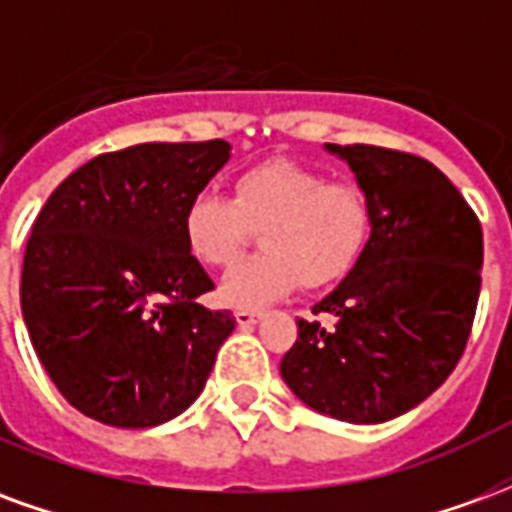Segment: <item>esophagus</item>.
<instances>
[{
    "label": "esophagus",
    "instance_id": "34e87169",
    "mask_svg": "<svg viewBox=\"0 0 512 512\" xmlns=\"http://www.w3.org/2000/svg\"><path fill=\"white\" fill-rule=\"evenodd\" d=\"M260 321V312L255 310H238L235 312V323L241 326V329H249V326H255Z\"/></svg>",
    "mask_w": 512,
    "mask_h": 512
}]
</instances>
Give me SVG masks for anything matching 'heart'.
<instances>
[{
    "instance_id": "1",
    "label": "heart",
    "mask_w": 512,
    "mask_h": 512,
    "mask_svg": "<svg viewBox=\"0 0 512 512\" xmlns=\"http://www.w3.org/2000/svg\"><path fill=\"white\" fill-rule=\"evenodd\" d=\"M260 230L263 255L227 271V307H263L296 285H337L365 255L373 208L362 189L293 161H266L235 178V200L202 191L183 211V238L205 266H233Z\"/></svg>"
}]
</instances>
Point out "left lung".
Instances as JSON below:
<instances>
[{"mask_svg": "<svg viewBox=\"0 0 512 512\" xmlns=\"http://www.w3.org/2000/svg\"><path fill=\"white\" fill-rule=\"evenodd\" d=\"M373 208L365 255L299 321L279 373L326 417L376 425L439 389L461 359L480 299L483 230L430 161L376 145H326Z\"/></svg>", "mask_w": 512, "mask_h": 512, "instance_id": "1", "label": "left lung"}]
</instances>
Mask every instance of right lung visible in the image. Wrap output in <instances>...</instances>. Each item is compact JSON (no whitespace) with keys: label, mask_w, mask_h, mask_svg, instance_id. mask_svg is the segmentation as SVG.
Segmentation results:
<instances>
[{"label":"right lung","mask_w":512,"mask_h":512,"mask_svg":"<svg viewBox=\"0 0 512 512\" xmlns=\"http://www.w3.org/2000/svg\"><path fill=\"white\" fill-rule=\"evenodd\" d=\"M230 145L145 142L87 161L51 191L21 268V315L40 365L84 417L153 428L200 397L227 310L183 238V211Z\"/></svg>","instance_id":"add662e5"}]
</instances>
